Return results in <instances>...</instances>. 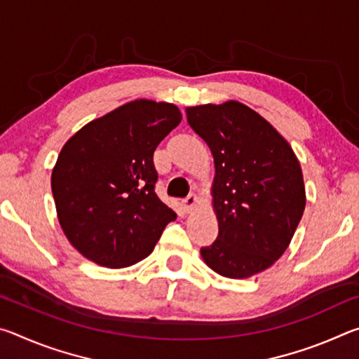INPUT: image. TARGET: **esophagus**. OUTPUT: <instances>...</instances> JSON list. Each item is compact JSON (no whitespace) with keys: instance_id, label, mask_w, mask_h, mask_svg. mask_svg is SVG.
I'll list each match as a JSON object with an SVG mask.
<instances>
[{"instance_id":"esophagus-1","label":"esophagus","mask_w":359,"mask_h":359,"mask_svg":"<svg viewBox=\"0 0 359 359\" xmlns=\"http://www.w3.org/2000/svg\"><path fill=\"white\" fill-rule=\"evenodd\" d=\"M196 205H198V196L194 193L188 194V196L184 199V208H185L187 212L194 210V208H196Z\"/></svg>"}]
</instances>
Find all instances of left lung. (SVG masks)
I'll return each mask as SVG.
<instances>
[{
  "mask_svg": "<svg viewBox=\"0 0 359 359\" xmlns=\"http://www.w3.org/2000/svg\"><path fill=\"white\" fill-rule=\"evenodd\" d=\"M214 156L212 208L218 236L204 263L228 278L266 271L287 250L306 208L299 161L269 121L239 101L187 107Z\"/></svg>",
  "mask_w": 359,
  "mask_h": 359,
  "instance_id": "1",
  "label": "left lung"
}]
</instances>
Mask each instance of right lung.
<instances>
[{
	"mask_svg": "<svg viewBox=\"0 0 359 359\" xmlns=\"http://www.w3.org/2000/svg\"><path fill=\"white\" fill-rule=\"evenodd\" d=\"M171 102L135 100L71 136L52 171L63 233L93 263L117 269L149 257L175 212L155 193L154 151L180 123Z\"/></svg>",
	"mask_w": 359,
	"mask_h": 359,
	"instance_id": "right-lung-1",
	"label": "right lung"
}]
</instances>
